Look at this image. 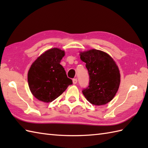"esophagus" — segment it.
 Returning a JSON list of instances; mask_svg holds the SVG:
<instances>
[{
	"instance_id": "34e87169",
	"label": "esophagus",
	"mask_w": 148,
	"mask_h": 148,
	"mask_svg": "<svg viewBox=\"0 0 148 148\" xmlns=\"http://www.w3.org/2000/svg\"><path fill=\"white\" fill-rule=\"evenodd\" d=\"M72 82H73V84H76L77 83V79H76V78H75V79H72Z\"/></svg>"
}]
</instances>
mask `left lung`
<instances>
[{"label": "left lung", "instance_id": "1", "mask_svg": "<svg viewBox=\"0 0 148 148\" xmlns=\"http://www.w3.org/2000/svg\"><path fill=\"white\" fill-rule=\"evenodd\" d=\"M80 58L86 63L90 76L83 95L93 105L106 104L114 98L120 84L118 65L108 53L95 49L80 52Z\"/></svg>", "mask_w": 148, "mask_h": 148}]
</instances>
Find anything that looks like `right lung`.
<instances>
[{
    "instance_id": "obj_1",
    "label": "right lung",
    "mask_w": 148,
    "mask_h": 148,
    "mask_svg": "<svg viewBox=\"0 0 148 148\" xmlns=\"http://www.w3.org/2000/svg\"><path fill=\"white\" fill-rule=\"evenodd\" d=\"M65 51L52 48L39 56L28 72V83L32 95L40 101L51 102L72 84L60 64Z\"/></svg>"
}]
</instances>
